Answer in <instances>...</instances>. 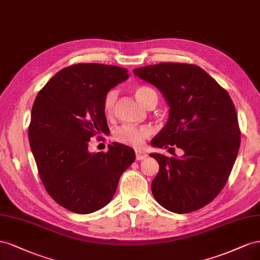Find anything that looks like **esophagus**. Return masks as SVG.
Here are the masks:
<instances>
[{
	"instance_id": "esophagus-1",
	"label": "esophagus",
	"mask_w": 260,
	"mask_h": 260,
	"mask_svg": "<svg viewBox=\"0 0 260 260\" xmlns=\"http://www.w3.org/2000/svg\"><path fill=\"white\" fill-rule=\"evenodd\" d=\"M135 152H136V159L137 160H144V159L147 158V153L145 151H143V150L136 149Z\"/></svg>"
}]
</instances>
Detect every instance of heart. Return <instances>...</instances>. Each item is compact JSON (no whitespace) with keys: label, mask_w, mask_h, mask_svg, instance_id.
I'll return each mask as SVG.
<instances>
[{"label":"heart","mask_w":260,"mask_h":260,"mask_svg":"<svg viewBox=\"0 0 260 260\" xmlns=\"http://www.w3.org/2000/svg\"><path fill=\"white\" fill-rule=\"evenodd\" d=\"M134 94L136 99L142 103L143 106H145L151 97L157 95V93H155V91L152 88L144 86V85L137 86L134 89ZM115 101H116V91L115 90L108 91L105 97V100H103V112H105L107 116L112 115L114 107H115ZM148 133L149 132H148L146 127H135V126L125 125L115 132L114 138L118 143L137 147L144 143Z\"/></svg>","instance_id":"obj_1"}]
</instances>
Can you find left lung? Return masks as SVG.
I'll list each match as a JSON object with an SVG mask.
<instances>
[{
  "instance_id": "1",
  "label": "left lung",
  "mask_w": 260,
  "mask_h": 260,
  "mask_svg": "<svg viewBox=\"0 0 260 260\" xmlns=\"http://www.w3.org/2000/svg\"><path fill=\"white\" fill-rule=\"evenodd\" d=\"M154 86L169 106L166 125L151 146L184 151L180 158L150 153L159 163L151 183L163 208L187 213L218 196L232 171L240 149V128L229 93L199 66L160 63L133 71Z\"/></svg>"
}]
</instances>
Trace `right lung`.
<instances>
[{
  "mask_svg": "<svg viewBox=\"0 0 260 260\" xmlns=\"http://www.w3.org/2000/svg\"><path fill=\"white\" fill-rule=\"evenodd\" d=\"M127 78L120 66L72 65L57 72L34 102L28 129L34 158L49 195L68 210L88 214L107 206L135 161L134 149L120 143L106 153L88 149L91 137L109 131L107 92Z\"/></svg>",
  "mask_w": 260,
  "mask_h": 260,
  "instance_id": "add662e5",
  "label": "right lung"
}]
</instances>
